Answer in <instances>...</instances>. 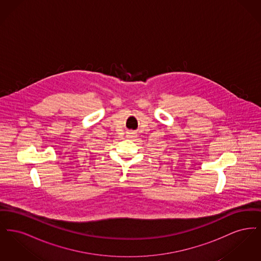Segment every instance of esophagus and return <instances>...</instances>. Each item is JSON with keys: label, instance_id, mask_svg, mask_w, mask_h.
Listing matches in <instances>:
<instances>
[{"label": "esophagus", "instance_id": "34e87169", "mask_svg": "<svg viewBox=\"0 0 261 261\" xmlns=\"http://www.w3.org/2000/svg\"><path fill=\"white\" fill-rule=\"evenodd\" d=\"M127 137H128V138H135V137H136V134H135V133H133V132H131V133H128Z\"/></svg>", "mask_w": 261, "mask_h": 261}]
</instances>
